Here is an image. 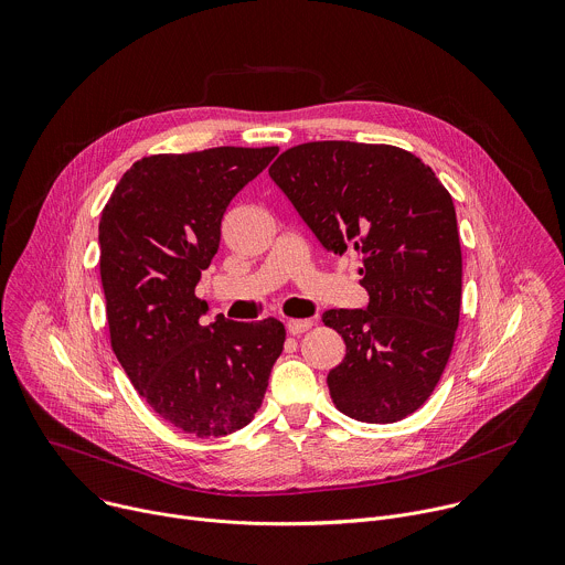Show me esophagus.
<instances>
[{"label":"esophagus","instance_id":"34e87169","mask_svg":"<svg viewBox=\"0 0 565 565\" xmlns=\"http://www.w3.org/2000/svg\"><path fill=\"white\" fill-rule=\"evenodd\" d=\"M311 327H313V320H287V331L294 335H300Z\"/></svg>","mask_w":565,"mask_h":565}]
</instances>
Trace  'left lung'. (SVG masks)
I'll return each instance as SVG.
<instances>
[{"label": "left lung", "instance_id": "obj_1", "mask_svg": "<svg viewBox=\"0 0 565 565\" xmlns=\"http://www.w3.org/2000/svg\"><path fill=\"white\" fill-rule=\"evenodd\" d=\"M318 243L361 254L367 309H329L345 341L327 374L333 405L396 423L434 392L461 311V243L452 195L409 151L345 140L287 149L269 169Z\"/></svg>", "mask_w": 565, "mask_h": 565}]
</instances>
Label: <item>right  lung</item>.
Segmentation results:
<instances>
[{"instance_id":"add662e5","label":"right lung","mask_w":565,"mask_h":565,"mask_svg":"<svg viewBox=\"0 0 565 565\" xmlns=\"http://www.w3.org/2000/svg\"><path fill=\"white\" fill-rule=\"evenodd\" d=\"M276 147H215L138 160L99 220V276L110 348L138 394L173 427L198 438L243 429L258 412L285 345V324H204L195 296L220 247L236 193Z\"/></svg>"}]
</instances>
